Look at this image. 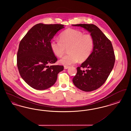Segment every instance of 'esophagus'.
<instances>
[{
    "instance_id": "1",
    "label": "esophagus",
    "mask_w": 131,
    "mask_h": 131,
    "mask_svg": "<svg viewBox=\"0 0 131 131\" xmlns=\"http://www.w3.org/2000/svg\"><path fill=\"white\" fill-rule=\"evenodd\" d=\"M69 68V66H65L64 67V68L65 69H68Z\"/></svg>"
}]
</instances>
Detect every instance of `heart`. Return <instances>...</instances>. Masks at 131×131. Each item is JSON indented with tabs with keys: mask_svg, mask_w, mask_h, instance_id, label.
I'll use <instances>...</instances> for the list:
<instances>
[{
	"mask_svg": "<svg viewBox=\"0 0 131 131\" xmlns=\"http://www.w3.org/2000/svg\"><path fill=\"white\" fill-rule=\"evenodd\" d=\"M60 40H53L50 43L53 53L61 57L68 48V54L63 56L59 63L65 66L75 64L79 60L83 61L90 56L94 47L93 38L89 34L74 29H68L60 35Z\"/></svg>",
	"mask_w": 131,
	"mask_h": 131,
	"instance_id": "1",
	"label": "heart"
}]
</instances>
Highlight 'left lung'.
<instances>
[{"instance_id": "1", "label": "left lung", "mask_w": 131, "mask_h": 131, "mask_svg": "<svg viewBox=\"0 0 131 131\" xmlns=\"http://www.w3.org/2000/svg\"><path fill=\"white\" fill-rule=\"evenodd\" d=\"M83 27L90 33L94 40L93 51L87 59L77 68L73 78L75 86L82 91L97 89L106 81L113 68L115 56L112 44L102 31L93 24L72 25ZM82 68H87L83 70Z\"/></svg>"}]
</instances>
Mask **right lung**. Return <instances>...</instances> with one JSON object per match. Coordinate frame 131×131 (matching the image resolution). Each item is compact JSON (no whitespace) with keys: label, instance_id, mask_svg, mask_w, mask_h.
<instances>
[{"label":"right lung","instance_id":"1","mask_svg":"<svg viewBox=\"0 0 131 131\" xmlns=\"http://www.w3.org/2000/svg\"><path fill=\"white\" fill-rule=\"evenodd\" d=\"M63 28V25L37 24L20 42L18 68L22 79L34 89L42 90L51 87L64 69L63 66H49L57 60L51 49L50 41Z\"/></svg>","mask_w":131,"mask_h":131}]
</instances>
